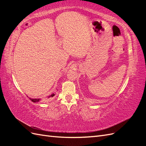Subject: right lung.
Masks as SVG:
<instances>
[{"label": "right lung", "mask_w": 146, "mask_h": 146, "mask_svg": "<svg viewBox=\"0 0 146 146\" xmlns=\"http://www.w3.org/2000/svg\"><path fill=\"white\" fill-rule=\"evenodd\" d=\"M55 96V94L54 93H53V94H52L51 95H50L48 97H47V98H53V97H54ZM31 100H32L33 102H40L41 100V99H30Z\"/></svg>", "instance_id": "1"}]
</instances>
